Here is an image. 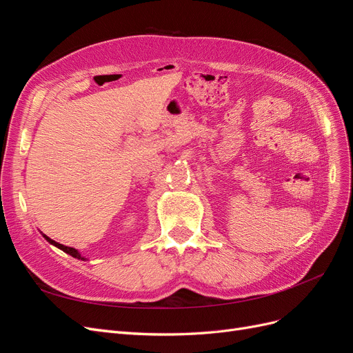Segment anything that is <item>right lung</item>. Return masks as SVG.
Masks as SVG:
<instances>
[{
    "label": "right lung",
    "mask_w": 353,
    "mask_h": 353,
    "mask_svg": "<svg viewBox=\"0 0 353 353\" xmlns=\"http://www.w3.org/2000/svg\"><path fill=\"white\" fill-rule=\"evenodd\" d=\"M46 237V240L47 241H50L51 244H54L56 248H59V249H61L63 252H66L68 254H70V256H73V258H78V259H83L82 256L78 253V250L77 249H73V248H68V245H65V244H60V243H57V241H54V240H51L50 237H47V236H44Z\"/></svg>",
    "instance_id": "add662e5"
}]
</instances>
